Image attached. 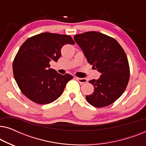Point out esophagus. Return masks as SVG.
Masks as SVG:
<instances>
[{
	"instance_id": "esophagus-1",
	"label": "esophagus",
	"mask_w": 146,
	"mask_h": 146,
	"mask_svg": "<svg viewBox=\"0 0 146 146\" xmlns=\"http://www.w3.org/2000/svg\"><path fill=\"white\" fill-rule=\"evenodd\" d=\"M77 80L79 82V83L80 84H84L86 82H87V79L86 78H76Z\"/></svg>"
}]
</instances>
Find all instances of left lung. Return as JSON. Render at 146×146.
I'll list each match as a JSON object with an SVG mask.
<instances>
[{"label":"left lung","mask_w":146,"mask_h":146,"mask_svg":"<svg viewBox=\"0 0 146 146\" xmlns=\"http://www.w3.org/2000/svg\"><path fill=\"white\" fill-rule=\"evenodd\" d=\"M74 39L88 62L100 73L98 80L89 81L94 92L86 96L87 102L96 108L110 105L121 96L129 81V67L124 50L114 38L98 32L76 35Z\"/></svg>","instance_id":"obj_1"}]
</instances>
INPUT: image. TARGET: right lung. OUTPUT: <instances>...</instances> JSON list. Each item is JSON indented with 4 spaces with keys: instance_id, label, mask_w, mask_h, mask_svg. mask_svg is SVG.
Here are the masks:
<instances>
[{
    "instance_id": "add662e5",
    "label": "right lung",
    "mask_w": 146,
    "mask_h": 146,
    "mask_svg": "<svg viewBox=\"0 0 146 146\" xmlns=\"http://www.w3.org/2000/svg\"><path fill=\"white\" fill-rule=\"evenodd\" d=\"M68 44H75L68 35L44 33L29 38L20 48L13 64L14 77L23 94L34 102L55 101L73 78L68 74L58 73L49 64L58 61L62 48Z\"/></svg>"
}]
</instances>
